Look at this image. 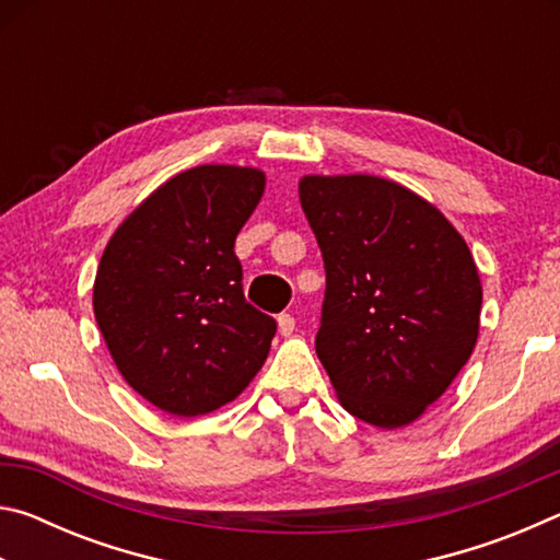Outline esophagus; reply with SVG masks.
I'll list each match as a JSON object with an SVG mask.
<instances>
[{
  "instance_id": "esophagus-1",
  "label": "esophagus",
  "mask_w": 560,
  "mask_h": 560,
  "mask_svg": "<svg viewBox=\"0 0 560 560\" xmlns=\"http://www.w3.org/2000/svg\"><path fill=\"white\" fill-rule=\"evenodd\" d=\"M293 330H296V318H293L291 314H281L279 316V334L281 336H291Z\"/></svg>"
}]
</instances>
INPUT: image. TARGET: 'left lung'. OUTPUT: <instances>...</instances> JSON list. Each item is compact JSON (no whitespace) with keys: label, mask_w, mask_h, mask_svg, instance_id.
<instances>
[{"label":"left lung","mask_w":560,"mask_h":560,"mask_svg":"<svg viewBox=\"0 0 560 560\" xmlns=\"http://www.w3.org/2000/svg\"><path fill=\"white\" fill-rule=\"evenodd\" d=\"M303 214L326 267L316 353L358 420L395 430L447 390L479 336L481 281L462 234L373 175H306Z\"/></svg>","instance_id":"8db88e82"}]
</instances>
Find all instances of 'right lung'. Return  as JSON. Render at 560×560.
Instances as JSON below:
<instances>
[{"mask_svg":"<svg viewBox=\"0 0 560 560\" xmlns=\"http://www.w3.org/2000/svg\"><path fill=\"white\" fill-rule=\"evenodd\" d=\"M264 185L257 167L185 170L103 252L93 283L101 334L126 383L170 415L232 402L269 355L277 320L246 303L234 254Z\"/></svg>","mask_w":560,"mask_h":560,"instance_id":"1","label":"right lung"}]
</instances>
